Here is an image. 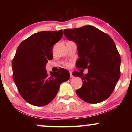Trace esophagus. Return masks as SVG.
<instances>
[{
  "label": "esophagus",
  "mask_w": 132,
  "mask_h": 132,
  "mask_svg": "<svg viewBox=\"0 0 132 132\" xmlns=\"http://www.w3.org/2000/svg\"><path fill=\"white\" fill-rule=\"evenodd\" d=\"M70 78H73V75H72V72L71 71H70Z\"/></svg>",
  "instance_id": "34e87169"
}]
</instances>
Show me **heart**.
Masks as SVG:
<instances>
[{"label": "heart", "mask_w": 132, "mask_h": 132, "mask_svg": "<svg viewBox=\"0 0 132 132\" xmlns=\"http://www.w3.org/2000/svg\"><path fill=\"white\" fill-rule=\"evenodd\" d=\"M64 65L66 67H69L70 65V63H69V62H65V63Z\"/></svg>", "instance_id": "1"}]
</instances>
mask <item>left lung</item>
Returning a JSON list of instances; mask_svg holds the SVG:
<instances>
[{"label": "left lung", "mask_w": 132, "mask_h": 132, "mask_svg": "<svg viewBox=\"0 0 132 132\" xmlns=\"http://www.w3.org/2000/svg\"><path fill=\"white\" fill-rule=\"evenodd\" d=\"M64 35L77 44L79 57L76 63L77 68L88 70L85 75L82 69L73 73L83 81L82 87L76 91L77 95L89 103L106 100L120 77L121 57L114 41L93 26L65 29Z\"/></svg>", "instance_id": "8db88e82"}]
</instances>
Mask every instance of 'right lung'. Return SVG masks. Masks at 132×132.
Masks as SVG:
<instances>
[{
  "mask_svg": "<svg viewBox=\"0 0 132 132\" xmlns=\"http://www.w3.org/2000/svg\"><path fill=\"white\" fill-rule=\"evenodd\" d=\"M63 34L62 30L38 32L18 47L12 62L13 79L20 94L32 105L48 104L56 97L60 85L70 78L69 72L64 68L50 74L45 68L53 58L54 44Z\"/></svg>",
  "mask_w": 132,
  "mask_h": 132,
  "instance_id": "right-lung-1",
  "label": "right lung"
}]
</instances>
